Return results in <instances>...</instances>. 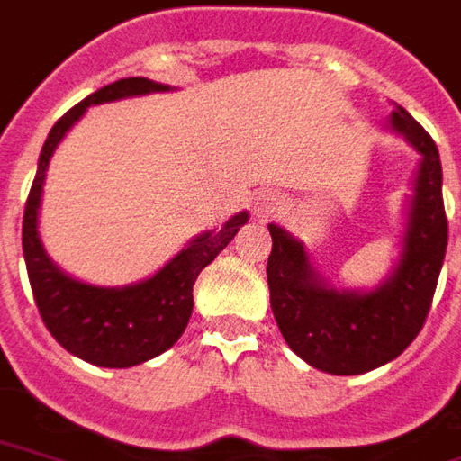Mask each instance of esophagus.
<instances>
[{
    "label": "esophagus",
    "instance_id": "esophagus-1",
    "mask_svg": "<svg viewBox=\"0 0 461 461\" xmlns=\"http://www.w3.org/2000/svg\"><path fill=\"white\" fill-rule=\"evenodd\" d=\"M279 208V203L274 200V197H264L261 203H256V210H258V218H268L271 212H276Z\"/></svg>",
    "mask_w": 461,
    "mask_h": 461
}]
</instances>
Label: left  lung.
I'll return each instance as SVG.
<instances>
[{
    "mask_svg": "<svg viewBox=\"0 0 461 461\" xmlns=\"http://www.w3.org/2000/svg\"><path fill=\"white\" fill-rule=\"evenodd\" d=\"M391 123L421 151V167L403 256L383 286L367 294L324 286L312 271L304 246L279 225H268L274 246L267 279L281 335L302 360L332 375L367 373L409 348L429 317L447 253L449 225L441 197L439 149L406 108L398 106Z\"/></svg>",
    "mask_w": 461,
    "mask_h": 461,
    "instance_id": "obj_1",
    "label": "left lung"
}]
</instances>
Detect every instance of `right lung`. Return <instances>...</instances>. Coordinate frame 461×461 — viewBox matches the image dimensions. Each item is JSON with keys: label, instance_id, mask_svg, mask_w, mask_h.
Masks as SVG:
<instances>
[{"label": "right lung", "instance_id": "add662e5", "mask_svg": "<svg viewBox=\"0 0 461 461\" xmlns=\"http://www.w3.org/2000/svg\"><path fill=\"white\" fill-rule=\"evenodd\" d=\"M167 91V86L149 78H122L83 98L50 129L37 162V175L22 218V251L37 310L50 335L68 353L101 367H131L169 350L193 314V286L197 274L233 240L246 212L233 215L218 233H203L182 249L151 279L106 289L65 276L48 258L37 233V210L42 197L45 169L65 131L86 113V108L126 95Z\"/></svg>", "mask_w": 461, "mask_h": 461}]
</instances>
